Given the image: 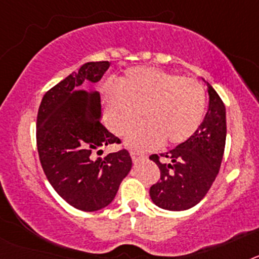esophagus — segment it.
I'll list each match as a JSON object with an SVG mask.
<instances>
[{
	"label": "esophagus",
	"mask_w": 259,
	"mask_h": 259,
	"mask_svg": "<svg viewBox=\"0 0 259 259\" xmlns=\"http://www.w3.org/2000/svg\"><path fill=\"white\" fill-rule=\"evenodd\" d=\"M131 158H132V161L136 163V162H139L141 159V158H144V155L141 154V153L139 152H134V150H131Z\"/></svg>",
	"instance_id": "1"
}]
</instances>
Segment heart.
Returning a JSON list of instances; mask_svg holds the SVG:
<instances>
[{
  "label": "heart",
  "instance_id": "1",
  "mask_svg": "<svg viewBox=\"0 0 259 259\" xmlns=\"http://www.w3.org/2000/svg\"><path fill=\"white\" fill-rule=\"evenodd\" d=\"M119 89L106 88L105 111L110 130L118 136L131 134L127 144L139 150L154 149L163 141L182 145L202 123L206 109L205 89L198 81L153 67L130 70Z\"/></svg>",
  "mask_w": 259,
  "mask_h": 259
}]
</instances>
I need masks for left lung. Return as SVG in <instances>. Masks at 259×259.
Instances as JSON below:
<instances>
[{"instance_id":"1","label":"left lung","mask_w":259,"mask_h":259,"mask_svg":"<svg viewBox=\"0 0 259 259\" xmlns=\"http://www.w3.org/2000/svg\"><path fill=\"white\" fill-rule=\"evenodd\" d=\"M206 84L209 109L197 132L175 149L149 157L161 171L149 191L152 201L161 209L182 211L197 205L221 168L227 135L226 106L215 89ZM161 156L167 157L169 163L159 161Z\"/></svg>"}]
</instances>
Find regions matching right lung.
I'll return each mask as SVG.
<instances>
[{"label":"right lung","mask_w":259,"mask_h":259,"mask_svg":"<svg viewBox=\"0 0 259 259\" xmlns=\"http://www.w3.org/2000/svg\"><path fill=\"white\" fill-rule=\"evenodd\" d=\"M107 61L88 62L42 97L36 122V143L48 180L71 206L97 211L115 197L132 159L125 149L95 158L101 148L120 144L101 123V95L87 91L106 72Z\"/></svg>","instance_id":"right-lung-1"}]
</instances>
